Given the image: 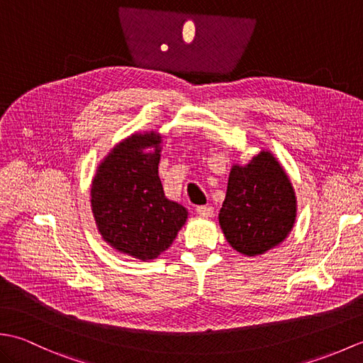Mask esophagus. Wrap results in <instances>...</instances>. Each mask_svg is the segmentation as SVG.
<instances>
[{
	"label": "esophagus",
	"mask_w": 363,
	"mask_h": 363,
	"mask_svg": "<svg viewBox=\"0 0 363 363\" xmlns=\"http://www.w3.org/2000/svg\"><path fill=\"white\" fill-rule=\"evenodd\" d=\"M196 213L201 215V217L209 218L213 215V207L212 206H198L196 207Z\"/></svg>",
	"instance_id": "esophagus-1"
}]
</instances>
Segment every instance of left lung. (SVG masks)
Masks as SVG:
<instances>
[{"label": "left lung", "instance_id": "left-lung-1", "mask_svg": "<svg viewBox=\"0 0 363 363\" xmlns=\"http://www.w3.org/2000/svg\"><path fill=\"white\" fill-rule=\"evenodd\" d=\"M296 196L287 173L269 151L230 168L220 226L245 256H260L282 243L295 225Z\"/></svg>", "mask_w": 363, "mask_h": 363}]
</instances>
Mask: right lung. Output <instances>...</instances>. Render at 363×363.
<instances>
[{
  "mask_svg": "<svg viewBox=\"0 0 363 363\" xmlns=\"http://www.w3.org/2000/svg\"><path fill=\"white\" fill-rule=\"evenodd\" d=\"M162 137L151 130L120 142L99 164L91 181V212L99 234L140 260L169 248L187 220V209L164 194L159 177ZM152 147L153 151H145Z\"/></svg>",
  "mask_w": 363,
  "mask_h": 363,
  "instance_id": "1",
  "label": "right lung"
}]
</instances>
